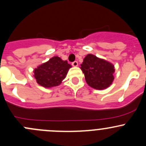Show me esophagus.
<instances>
[{
    "instance_id": "1",
    "label": "esophagus",
    "mask_w": 146,
    "mask_h": 146,
    "mask_svg": "<svg viewBox=\"0 0 146 146\" xmlns=\"http://www.w3.org/2000/svg\"><path fill=\"white\" fill-rule=\"evenodd\" d=\"M78 61H73V62L72 63V66H74V67L78 66Z\"/></svg>"
}]
</instances>
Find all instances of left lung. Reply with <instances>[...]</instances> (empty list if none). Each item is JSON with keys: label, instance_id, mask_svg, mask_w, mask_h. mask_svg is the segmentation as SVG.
I'll use <instances>...</instances> for the list:
<instances>
[{"label": "left lung", "instance_id": "1", "mask_svg": "<svg viewBox=\"0 0 146 146\" xmlns=\"http://www.w3.org/2000/svg\"><path fill=\"white\" fill-rule=\"evenodd\" d=\"M86 82L91 88L103 90L110 87L114 80L115 70L111 63L99 58L92 54H88L80 65Z\"/></svg>", "mask_w": 146, "mask_h": 146}]
</instances>
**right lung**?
Instances as JSON below:
<instances>
[{"mask_svg": "<svg viewBox=\"0 0 146 146\" xmlns=\"http://www.w3.org/2000/svg\"><path fill=\"white\" fill-rule=\"evenodd\" d=\"M71 65L58 56H54L34 70L36 82L44 88L58 86L66 78Z\"/></svg>", "mask_w": 146, "mask_h": 146, "instance_id": "1", "label": "right lung"}]
</instances>
